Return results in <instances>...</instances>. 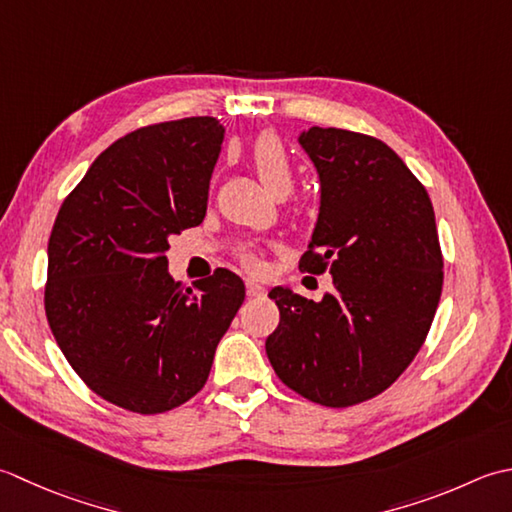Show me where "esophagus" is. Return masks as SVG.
Listing matches in <instances>:
<instances>
[{
  "instance_id": "1",
  "label": "esophagus",
  "mask_w": 512,
  "mask_h": 512,
  "mask_svg": "<svg viewBox=\"0 0 512 512\" xmlns=\"http://www.w3.org/2000/svg\"><path fill=\"white\" fill-rule=\"evenodd\" d=\"M245 287H247V296H263L265 294V287L258 283L254 278H247L245 280Z\"/></svg>"
}]
</instances>
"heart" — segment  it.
I'll list each match as a JSON object with an SVG mask.
<instances>
[{
	"instance_id": "obj_1",
	"label": "heart",
	"mask_w": 512,
	"mask_h": 512,
	"mask_svg": "<svg viewBox=\"0 0 512 512\" xmlns=\"http://www.w3.org/2000/svg\"><path fill=\"white\" fill-rule=\"evenodd\" d=\"M249 163L271 194H287L294 185V163H291L285 143L276 134H260L249 150ZM236 258L245 269L256 271L263 267V258H260V249L256 245L238 247Z\"/></svg>"
}]
</instances>
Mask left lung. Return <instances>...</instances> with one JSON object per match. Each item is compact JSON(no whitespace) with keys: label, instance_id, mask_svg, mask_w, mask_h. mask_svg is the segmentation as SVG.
<instances>
[{"label":"left lung","instance_id":"left-lung-1","mask_svg":"<svg viewBox=\"0 0 512 512\" xmlns=\"http://www.w3.org/2000/svg\"><path fill=\"white\" fill-rule=\"evenodd\" d=\"M300 145L320 176V214L300 271L333 276L320 302L276 287L265 342L291 391L331 409L367 402L400 378L431 329L444 258L424 185L387 143L309 128Z\"/></svg>","mask_w":512,"mask_h":512}]
</instances>
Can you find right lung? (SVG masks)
I'll use <instances>...</instances> for the list:
<instances>
[{
  "instance_id": "obj_1",
  "label": "right lung",
  "mask_w": 512,
  "mask_h": 512,
  "mask_svg": "<svg viewBox=\"0 0 512 512\" xmlns=\"http://www.w3.org/2000/svg\"><path fill=\"white\" fill-rule=\"evenodd\" d=\"M214 117L152 123L103 150L48 241L46 318L86 387L156 415L203 389L245 285L218 267L196 289L168 274V238L203 223L221 152Z\"/></svg>"
}]
</instances>
